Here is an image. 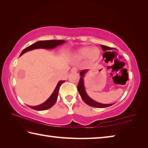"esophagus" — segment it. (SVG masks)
Returning a JSON list of instances; mask_svg holds the SVG:
<instances>
[{
    "label": "esophagus",
    "mask_w": 148,
    "mask_h": 148,
    "mask_svg": "<svg viewBox=\"0 0 148 148\" xmlns=\"http://www.w3.org/2000/svg\"><path fill=\"white\" fill-rule=\"evenodd\" d=\"M77 71V69L76 68V67H74V68H72L71 69V72H76Z\"/></svg>",
    "instance_id": "esophagus-1"
}]
</instances>
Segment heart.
Listing matches in <instances>:
<instances>
[{
    "label": "heart",
    "mask_w": 148,
    "mask_h": 148,
    "mask_svg": "<svg viewBox=\"0 0 148 148\" xmlns=\"http://www.w3.org/2000/svg\"><path fill=\"white\" fill-rule=\"evenodd\" d=\"M100 56V50L96 47H84L78 49L76 53V57L77 59H83L87 57L90 62L95 61Z\"/></svg>",
    "instance_id": "1"
}]
</instances>
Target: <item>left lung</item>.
<instances>
[{"instance_id":"obj_1","label":"left lung","mask_w":148,"mask_h":148,"mask_svg":"<svg viewBox=\"0 0 148 148\" xmlns=\"http://www.w3.org/2000/svg\"><path fill=\"white\" fill-rule=\"evenodd\" d=\"M101 47H102V50L104 51H108V50H110L112 49V47H110L106 46H104V45H101ZM88 70H84L79 72L80 76H81V77L79 79V82L78 83V85H77V91H78L79 93L81 96L82 99L83 101L86 102L87 104H88L90 106H92V107H95V108H106V107H108L113 105L114 104H102V103H99L98 102L95 101L94 100H92V99L90 98V97L88 96V95L87 94V92L86 91V89H85V86H84V77L85 76Z\"/></svg>"}]
</instances>
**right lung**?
Masks as SVG:
<instances>
[{"label": "right lung", "mask_w": 148, "mask_h": 148, "mask_svg": "<svg viewBox=\"0 0 148 148\" xmlns=\"http://www.w3.org/2000/svg\"><path fill=\"white\" fill-rule=\"evenodd\" d=\"M64 40H44V41H38L35 42L34 44L31 45L29 47H26L25 49H24L23 51H22L21 53L20 54V56H22V55L24 54L26 52L31 51L32 49H53L55 47L59 46V45L65 43ZM64 81H59L57 84L56 89H54L53 93L51 95V96L49 97V99L47 100L46 101H45L44 103H42L38 106H28L29 107L31 108L38 110V111H42V110H46L47 109H49L50 108L52 107L56 103L57 99V97H58V93H59V87L61 86L62 83H64Z\"/></svg>", "instance_id": "obj_1"}]
</instances>
